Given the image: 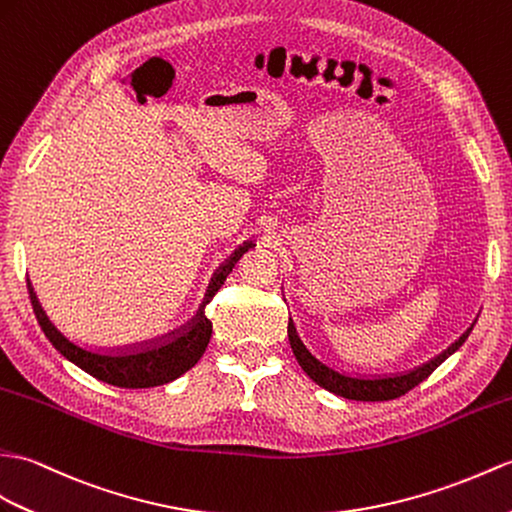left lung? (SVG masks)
Segmentation results:
<instances>
[{
	"label": "left lung",
	"instance_id": "8db88e82",
	"mask_svg": "<svg viewBox=\"0 0 512 512\" xmlns=\"http://www.w3.org/2000/svg\"><path fill=\"white\" fill-rule=\"evenodd\" d=\"M471 329L465 331V334L451 344L449 349H445L441 355H436V358L427 364H423L419 368H412V371H408V373L375 375V377L342 373V371H336V368L327 366L325 362H320L318 358H314V355L307 351V347L301 342L299 334H296L292 320L288 323V338H290V347L294 351L296 362L301 364L303 371L310 375L312 382H316L320 388L334 392V395H338V397L353 399V401H388V399H397L401 395H406L408 390L419 386L423 379L430 377L436 368L449 358L451 353L458 351V347H462V342L469 338Z\"/></svg>",
	"mask_w": 512,
	"mask_h": 512
}]
</instances>
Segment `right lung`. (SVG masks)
<instances>
[{
  "instance_id": "add662e5",
  "label": "right lung",
  "mask_w": 512,
  "mask_h": 512,
  "mask_svg": "<svg viewBox=\"0 0 512 512\" xmlns=\"http://www.w3.org/2000/svg\"><path fill=\"white\" fill-rule=\"evenodd\" d=\"M251 246V242H246L244 246L237 248V251L220 266L216 275H213L205 301H202L192 323L150 342L130 344V347L120 349L82 347V344L69 340L65 334H61V329L54 327L50 316H47L41 307L37 294H34L32 283L28 281L30 303L45 338L54 344V349L61 351L69 362L80 366L82 371L89 373L91 377L120 388L161 386L187 373L189 368L202 358V353H205L211 340L213 329L211 320L205 316V305L213 299V294L222 288V283L227 281L229 272L237 264V259H240Z\"/></svg>"
}]
</instances>
